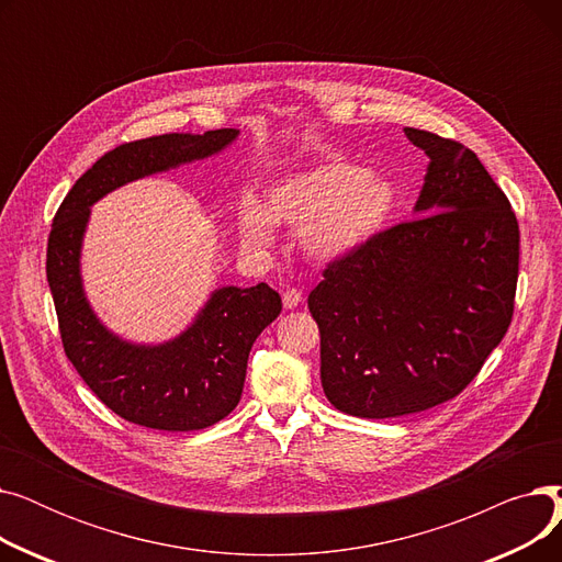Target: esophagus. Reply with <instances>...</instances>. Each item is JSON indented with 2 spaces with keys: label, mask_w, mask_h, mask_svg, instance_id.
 <instances>
[{
  "label": "esophagus",
  "mask_w": 562,
  "mask_h": 562,
  "mask_svg": "<svg viewBox=\"0 0 562 562\" xmlns=\"http://www.w3.org/2000/svg\"><path fill=\"white\" fill-rule=\"evenodd\" d=\"M282 303L286 310H296L301 303H303V291L299 289H286L284 296H282Z\"/></svg>",
  "instance_id": "34e87169"
}]
</instances>
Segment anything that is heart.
<instances>
[{"instance_id":"obj_1","label":"heart","mask_w":562,"mask_h":562,"mask_svg":"<svg viewBox=\"0 0 562 562\" xmlns=\"http://www.w3.org/2000/svg\"><path fill=\"white\" fill-rule=\"evenodd\" d=\"M398 204V191L385 175L333 157L296 170L266 193V210L244 198L236 227L246 246L269 248L276 223L301 229L303 248L321 261L356 255L387 227Z\"/></svg>"}]
</instances>
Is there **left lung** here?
Returning a JSON list of instances; mask_svg holds the SVG:
<instances>
[{"label":"left lung","instance_id":"8db88e82","mask_svg":"<svg viewBox=\"0 0 562 562\" xmlns=\"http://www.w3.org/2000/svg\"><path fill=\"white\" fill-rule=\"evenodd\" d=\"M428 168L419 218L335 259L310 293L321 385L352 417L390 419L456 398L506 337L519 276V225L479 157L405 127Z\"/></svg>","mask_w":562,"mask_h":562}]
</instances>
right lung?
<instances>
[{
  "label": "right lung",
  "mask_w": 562,
  "mask_h": 562,
  "mask_svg": "<svg viewBox=\"0 0 562 562\" xmlns=\"http://www.w3.org/2000/svg\"><path fill=\"white\" fill-rule=\"evenodd\" d=\"M236 130L164 134L117 145L88 168L64 198L47 239V282L64 350L91 392L125 422L157 430H202L225 419L244 392L248 356L282 310L266 282L223 286L193 326L161 346L111 335L86 303L79 252L93 202L138 177L221 153Z\"/></svg>",
  "instance_id": "add662e5"
}]
</instances>
